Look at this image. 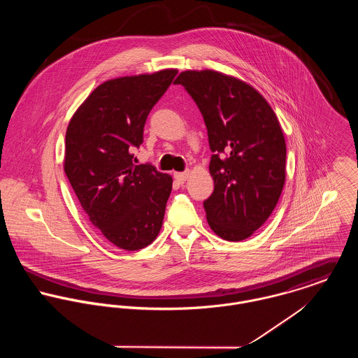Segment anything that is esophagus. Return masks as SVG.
<instances>
[{
	"mask_svg": "<svg viewBox=\"0 0 358 358\" xmlns=\"http://www.w3.org/2000/svg\"><path fill=\"white\" fill-rule=\"evenodd\" d=\"M173 176H175V179L182 185V183H185L186 179L189 178V172H187V171H186V172H175Z\"/></svg>",
	"mask_w": 358,
	"mask_h": 358,
	"instance_id": "34e87169",
	"label": "esophagus"
}]
</instances>
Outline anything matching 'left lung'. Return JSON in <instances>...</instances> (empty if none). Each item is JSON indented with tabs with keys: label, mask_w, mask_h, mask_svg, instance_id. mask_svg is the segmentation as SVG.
Returning <instances> with one entry per match:
<instances>
[{
	"label": "left lung",
	"mask_w": 358,
	"mask_h": 358,
	"mask_svg": "<svg viewBox=\"0 0 358 358\" xmlns=\"http://www.w3.org/2000/svg\"><path fill=\"white\" fill-rule=\"evenodd\" d=\"M180 84L204 117L213 193L204 201L220 238L251 237L271 215L285 183L287 148L280 122L250 84L213 70L182 71Z\"/></svg>",
	"instance_id": "obj_1"
}]
</instances>
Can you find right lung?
Here are the masks:
<instances>
[{"label": "right lung", "mask_w": 358, "mask_h": 358, "mask_svg": "<svg viewBox=\"0 0 358 358\" xmlns=\"http://www.w3.org/2000/svg\"><path fill=\"white\" fill-rule=\"evenodd\" d=\"M178 70L120 77L101 84L71 117L64 172L90 220L115 247L138 251L158 236L172 178L135 164L143 128Z\"/></svg>", "instance_id": "1"}]
</instances>
